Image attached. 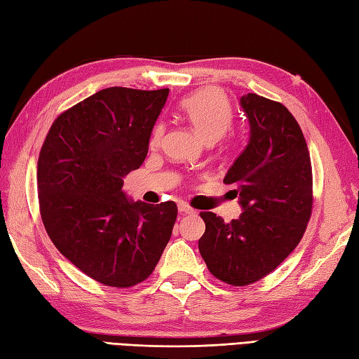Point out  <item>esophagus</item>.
<instances>
[{"label": "esophagus", "instance_id": "obj_1", "mask_svg": "<svg viewBox=\"0 0 359 359\" xmlns=\"http://www.w3.org/2000/svg\"><path fill=\"white\" fill-rule=\"evenodd\" d=\"M179 212L180 214H194V210L187 203H179Z\"/></svg>", "mask_w": 359, "mask_h": 359}]
</instances>
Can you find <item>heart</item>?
I'll use <instances>...</instances> for the list:
<instances>
[{
	"mask_svg": "<svg viewBox=\"0 0 359 359\" xmlns=\"http://www.w3.org/2000/svg\"><path fill=\"white\" fill-rule=\"evenodd\" d=\"M180 111L193 123L200 136L206 140L220 137L232 122V107L228 96L217 88H203L183 99L179 105ZM165 127L156 122L149 131V147H157L162 142Z\"/></svg>",
	"mask_w": 359,
	"mask_h": 359,
	"instance_id": "1",
	"label": "heart"
}]
</instances>
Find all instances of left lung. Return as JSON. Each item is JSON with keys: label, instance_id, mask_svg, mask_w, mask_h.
Masks as SVG:
<instances>
[{"label": "left lung", "instance_id": "8db88e82", "mask_svg": "<svg viewBox=\"0 0 359 359\" xmlns=\"http://www.w3.org/2000/svg\"><path fill=\"white\" fill-rule=\"evenodd\" d=\"M240 104L251 137L223 183L237 187L245 211L231 223L200 212L206 229L198 240L208 269L231 286H248L277 269L303 238L313 205L311 154L292 113L255 93Z\"/></svg>", "mask_w": 359, "mask_h": 359}]
</instances>
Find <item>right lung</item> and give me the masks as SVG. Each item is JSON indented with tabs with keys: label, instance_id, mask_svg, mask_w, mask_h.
I'll return each instance as SVG.
<instances>
[{
	"label": "right lung",
	"instance_id": "obj_1",
	"mask_svg": "<svg viewBox=\"0 0 359 359\" xmlns=\"http://www.w3.org/2000/svg\"><path fill=\"white\" fill-rule=\"evenodd\" d=\"M170 90L104 88L61 113L38 159L39 212L50 240L90 278L111 287L147 280L161 260L177 205L125 197L144 163Z\"/></svg>",
	"mask_w": 359,
	"mask_h": 359
}]
</instances>
